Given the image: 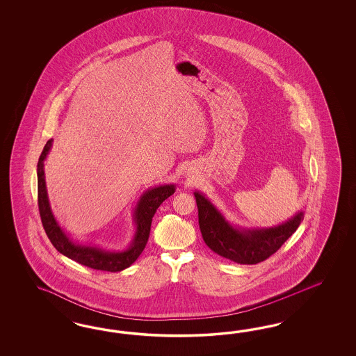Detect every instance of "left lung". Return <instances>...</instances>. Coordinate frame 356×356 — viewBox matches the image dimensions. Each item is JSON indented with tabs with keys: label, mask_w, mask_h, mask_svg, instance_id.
Here are the masks:
<instances>
[{
	"label": "left lung",
	"mask_w": 356,
	"mask_h": 356,
	"mask_svg": "<svg viewBox=\"0 0 356 356\" xmlns=\"http://www.w3.org/2000/svg\"><path fill=\"white\" fill-rule=\"evenodd\" d=\"M198 223L206 245L216 254L240 265H254L269 259L300 226L302 211L287 222L269 228H237L229 225L205 195L194 192Z\"/></svg>",
	"instance_id": "1"
}]
</instances>
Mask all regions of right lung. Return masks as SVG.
<instances>
[{
	"mask_svg": "<svg viewBox=\"0 0 356 356\" xmlns=\"http://www.w3.org/2000/svg\"><path fill=\"white\" fill-rule=\"evenodd\" d=\"M52 142L54 140H49L45 143L38 162V205L47 236L54 244V248L61 254L81 265H85L87 268L111 273H116L129 268L130 265L140 257V253L146 247L150 235L152 216L155 214L156 209L162 205L163 201L175 193V185L168 184L151 188L140 197L133 216L137 228L129 248L122 252H109L99 247L78 244L67 236L64 229L58 226L48 201L44 176V161L52 147Z\"/></svg>",
	"mask_w": 356,
	"mask_h": 356,
	"instance_id": "1",
	"label": "right lung"
}]
</instances>
